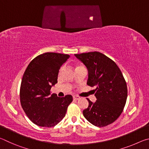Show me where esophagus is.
<instances>
[{"instance_id": "34e87169", "label": "esophagus", "mask_w": 149, "mask_h": 149, "mask_svg": "<svg viewBox=\"0 0 149 149\" xmlns=\"http://www.w3.org/2000/svg\"><path fill=\"white\" fill-rule=\"evenodd\" d=\"M73 98H74V99L75 100L80 99V97H79V96H77V95H74V97H73Z\"/></svg>"}]
</instances>
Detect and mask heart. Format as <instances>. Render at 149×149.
I'll use <instances>...</instances> for the list:
<instances>
[{"label":"heart","mask_w":149,"mask_h":149,"mask_svg":"<svg viewBox=\"0 0 149 149\" xmlns=\"http://www.w3.org/2000/svg\"><path fill=\"white\" fill-rule=\"evenodd\" d=\"M80 67H84L83 65H78L76 66V68H80Z\"/></svg>","instance_id":"heart-1"}]
</instances>
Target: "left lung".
<instances>
[{
    "label": "left lung",
    "instance_id": "obj_1",
    "mask_svg": "<svg viewBox=\"0 0 149 149\" xmlns=\"http://www.w3.org/2000/svg\"><path fill=\"white\" fill-rule=\"evenodd\" d=\"M88 70L87 84L96 86L95 102L89 101L83 114L97 127H104L115 122L123 112L127 97L125 80L117 64L99 52L76 54Z\"/></svg>",
    "mask_w": 149,
    "mask_h": 149
}]
</instances>
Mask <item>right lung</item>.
I'll return each instance as SVG.
<instances>
[{"label": "right lung", "instance_id": "obj_1", "mask_svg": "<svg viewBox=\"0 0 149 149\" xmlns=\"http://www.w3.org/2000/svg\"><path fill=\"white\" fill-rule=\"evenodd\" d=\"M69 57L68 54L45 52L35 57L27 67L20 87V102L35 124L54 127L64 118L72 96L58 97L50 95V89L58 82L60 67Z\"/></svg>", "mask_w": 149, "mask_h": 149}]
</instances>
